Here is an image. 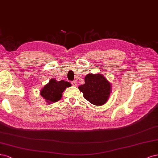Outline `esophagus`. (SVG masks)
<instances>
[{"instance_id": "obj_1", "label": "esophagus", "mask_w": 158, "mask_h": 158, "mask_svg": "<svg viewBox=\"0 0 158 158\" xmlns=\"http://www.w3.org/2000/svg\"><path fill=\"white\" fill-rule=\"evenodd\" d=\"M72 83V85H73V86H77V83H76V81H72V83Z\"/></svg>"}]
</instances>
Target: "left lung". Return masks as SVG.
<instances>
[{
  "mask_svg": "<svg viewBox=\"0 0 158 158\" xmlns=\"http://www.w3.org/2000/svg\"><path fill=\"white\" fill-rule=\"evenodd\" d=\"M111 85L101 74H88L85 77V84L79 86L84 98L96 106L105 104L110 94Z\"/></svg>",
  "mask_w": 158,
  "mask_h": 158,
  "instance_id": "left-lung-1",
  "label": "left lung"
}]
</instances>
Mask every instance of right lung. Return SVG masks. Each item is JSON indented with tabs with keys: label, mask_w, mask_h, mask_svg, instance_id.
Returning a JSON list of instances; mask_svg holds the SVG:
<instances>
[{
	"label": "right lung",
	"mask_w": 158,
	"mask_h": 158,
	"mask_svg": "<svg viewBox=\"0 0 158 158\" xmlns=\"http://www.w3.org/2000/svg\"><path fill=\"white\" fill-rule=\"evenodd\" d=\"M71 85H72L68 81L64 80L57 81L54 79H52L40 90V95L48 103L56 102L62 98V93L66 87H69Z\"/></svg>",
	"instance_id": "add662e5"
}]
</instances>
